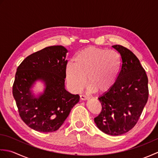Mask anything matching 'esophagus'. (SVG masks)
Instances as JSON below:
<instances>
[{
	"label": "esophagus",
	"instance_id": "obj_1",
	"mask_svg": "<svg viewBox=\"0 0 158 158\" xmlns=\"http://www.w3.org/2000/svg\"><path fill=\"white\" fill-rule=\"evenodd\" d=\"M80 99H81V100H88L89 98L84 95H81L80 96Z\"/></svg>",
	"mask_w": 158,
	"mask_h": 158
}]
</instances>
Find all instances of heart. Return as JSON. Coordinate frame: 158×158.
Returning <instances> with one entry per match:
<instances>
[{"label":"heart","instance_id":"b5f03b06","mask_svg":"<svg viewBox=\"0 0 158 158\" xmlns=\"http://www.w3.org/2000/svg\"><path fill=\"white\" fill-rule=\"evenodd\" d=\"M122 65V56L117 52L88 47L77 53L75 62L66 64L67 85L73 92L79 93L88 81L89 92H108L118 79Z\"/></svg>","mask_w":158,"mask_h":158}]
</instances>
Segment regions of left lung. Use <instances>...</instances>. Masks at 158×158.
Instances as JSON below:
<instances>
[{
    "mask_svg": "<svg viewBox=\"0 0 158 158\" xmlns=\"http://www.w3.org/2000/svg\"><path fill=\"white\" fill-rule=\"evenodd\" d=\"M122 56V65L115 85L98 100L102 111L94 118L106 135L119 136L136 125L148 100V78L139 60L122 45H113Z\"/></svg>",
    "mask_w": 158,
    "mask_h": 158,
    "instance_id": "left-lung-1",
    "label": "left lung"
}]
</instances>
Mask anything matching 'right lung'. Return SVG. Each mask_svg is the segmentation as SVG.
<instances>
[{"label":"right lung","instance_id":"obj_1","mask_svg":"<svg viewBox=\"0 0 158 158\" xmlns=\"http://www.w3.org/2000/svg\"><path fill=\"white\" fill-rule=\"evenodd\" d=\"M67 52L61 45L48 47L28 56L17 69L13 95L19 115L38 132L58 130L79 101L78 94L65 88ZM38 82L44 85L41 93L33 89Z\"/></svg>","mask_w":158,"mask_h":158}]
</instances>
